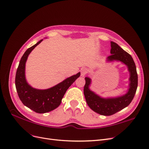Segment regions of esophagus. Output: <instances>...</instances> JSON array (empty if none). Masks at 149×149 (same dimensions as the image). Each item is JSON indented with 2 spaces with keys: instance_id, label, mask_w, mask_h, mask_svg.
<instances>
[{
  "instance_id": "obj_1",
  "label": "esophagus",
  "mask_w": 149,
  "mask_h": 149,
  "mask_svg": "<svg viewBox=\"0 0 149 149\" xmlns=\"http://www.w3.org/2000/svg\"><path fill=\"white\" fill-rule=\"evenodd\" d=\"M88 72V70L86 68H82L81 70V76L84 77Z\"/></svg>"
}]
</instances>
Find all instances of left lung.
Returning <instances> with one entry per match:
<instances>
[{"mask_svg": "<svg viewBox=\"0 0 149 149\" xmlns=\"http://www.w3.org/2000/svg\"><path fill=\"white\" fill-rule=\"evenodd\" d=\"M111 54L107 57V61H120L126 65L130 72V84L128 92L123 95L114 98H102L89 88L91 79L86 77L84 94L86 102L90 108L103 116H111L126 108L133 100L138 87V74L132 57L125 51L117 43L111 41Z\"/></svg>", "mask_w": 149, "mask_h": 149, "instance_id": "8db88e82", "label": "left lung"}]
</instances>
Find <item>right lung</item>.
<instances>
[{
  "mask_svg": "<svg viewBox=\"0 0 149 149\" xmlns=\"http://www.w3.org/2000/svg\"><path fill=\"white\" fill-rule=\"evenodd\" d=\"M43 40H41L24 52L20 60L15 78L16 91L22 103L29 109L40 114L49 112L57 108L61 104L67 89L81 74L79 72L55 86L45 90H40L30 86L25 76L26 62L30 53Z\"/></svg>",
  "mask_w": 149,
  "mask_h": 149,
  "instance_id": "obj_1",
  "label": "right lung"
}]
</instances>
